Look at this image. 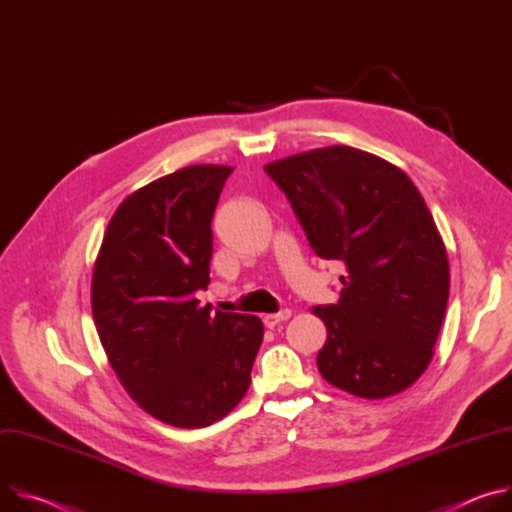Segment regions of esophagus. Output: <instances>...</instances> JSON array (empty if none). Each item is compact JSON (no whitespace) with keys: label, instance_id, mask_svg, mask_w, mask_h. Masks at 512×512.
<instances>
[{"label":"esophagus","instance_id":"1","mask_svg":"<svg viewBox=\"0 0 512 512\" xmlns=\"http://www.w3.org/2000/svg\"><path fill=\"white\" fill-rule=\"evenodd\" d=\"M287 319H291V309H282V311H278V313H270V315H264V317H262V321H264V325H266L268 329H274L278 323L287 321Z\"/></svg>","mask_w":512,"mask_h":512}]
</instances>
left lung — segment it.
Segmentation results:
<instances>
[{"label":"left lung","mask_w":512,"mask_h":512,"mask_svg":"<svg viewBox=\"0 0 512 512\" xmlns=\"http://www.w3.org/2000/svg\"><path fill=\"white\" fill-rule=\"evenodd\" d=\"M313 252L346 266L327 327L321 376L362 399L409 388L429 366L449 297V262L421 193L394 164L329 146L264 166Z\"/></svg>","instance_id":"1"}]
</instances>
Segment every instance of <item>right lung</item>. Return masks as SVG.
<instances>
[{
    "instance_id": "obj_1",
    "label": "right lung",
    "mask_w": 512,
    "mask_h": 512,
    "mask_svg": "<svg viewBox=\"0 0 512 512\" xmlns=\"http://www.w3.org/2000/svg\"><path fill=\"white\" fill-rule=\"evenodd\" d=\"M232 170L195 164L132 193L93 270L91 309L111 368L146 413L175 427H207L244 399L264 335L258 317L211 315L197 299Z\"/></svg>"
}]
</instances>
